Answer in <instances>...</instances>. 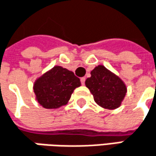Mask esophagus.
<instances>
[{
    "label": "esophagus",
    "instance_id": "esophagus-1",
    "mask_svg": "<svg viewBox=\"0 0 156 156\" xmlns=\"http://www.w3.org/2000/svg\"><path fill=\"white\" fill-rule=\"evenodd\" d=\"M85 81H86V78H80V82L82 85H85Z\"/></svg>",
    "mask_w": 156,
    "mask_h": 156
}]
</instances>
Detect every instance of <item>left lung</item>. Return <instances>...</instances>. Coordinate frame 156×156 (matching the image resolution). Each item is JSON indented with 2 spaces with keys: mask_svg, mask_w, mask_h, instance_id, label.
<instances>
[{
  "mask_svg": "<svg viewBox=\"0 0 156 156\" xmlns=\"http://www.w3.org/2000/svg\"><path fill=\"white\" fill-rule=\"evenodd\" d=\"M86 86L96 103L104 108H118L126 93L124 82L104 66H98L91 71V77L87 78Z\"/></svg>",
  "mask_w": 156,
  "mask_h": 156,
  "instance_id": "left-lung-1",
  "label": "left lung"
}]
</instances>
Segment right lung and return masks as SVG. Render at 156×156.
Here are the masks:
<instances>
[{
  "instance_id": "add662e5",
  "label": "right lung",
  "mask_w": 156,
  "mask_h": 156,
  "mask_svg": "<svg viewBox=\"0 0 156 156\" xmlns=\"http://www.w3.org/2000/svg\"><path fill=\"white\" fill-rule=\"evenodd\" d=\"M80 80L72 71L62 67H54L36 80L34 92L38 102L45 108H58L69 100Z\"/></svg>"
}]
</instances>
